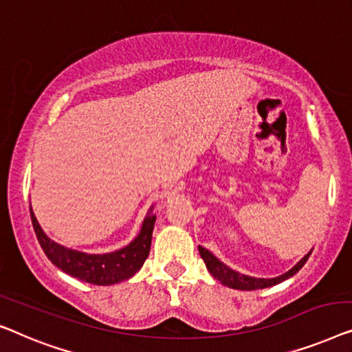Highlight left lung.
I'll return each mask as SVG.
<instances>
[{"mask_svg": "<svg viewBox=\"0 0 352 352\" xmlns=\"http://www.w3.org/2000/svg\"><path fill=\"white\" fill-rule=\"evenodd\" d=\"M311 252H313V250H311ZM311 252H309L308 255H305L303 258H301L298 263L294 266V268H292L290 271H287L285 274H282L279 277H273V279H256V277L239 274V273H236V271H232L231 268H228V266L221 263V261L217 258L214 254H210L209 250L199 245V254L202 256V260H204L207 270L210 271V274L214 276L217 280H220L221 284L231 287V289H237V290L266 289V287L276 285V284H279V282H282V280L289 279V277L296 274L301 268H303L305 263L309 258Z\"/></svg>", "mask_w": 352, "mask_h": 352, "instance_id": "8db88e82", "label": "left lung"}]
</instances>
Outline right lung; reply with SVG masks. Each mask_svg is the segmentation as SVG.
I'll return each instance as SVG.
<instances>
[{"instance_id": "1", "label": "right lung", "mask_w": 352, "mask_h": 352, "mask_svg": "<svg viewBox=\"0 0 352 352\" xmlns=\"http://www.w3.org/2000/svg\"><path fill=\"white\" fill-rule=\"evenodd\" d=\"M30 217H32L33 230L36 232L39 245H41L47 258L63 273L96 285H110L126 280L142 268L148 254H150L151 234L156 221V215H153L150 209V214L143 220L138 236L124 249L111 252V254L89 255L67 249V247L58 245L57 242L49 239L39 226L32 207H30Z\"/></svg>"}]
</instances>
